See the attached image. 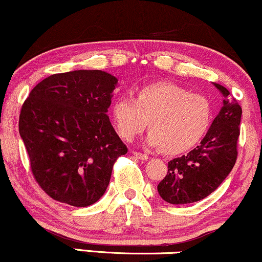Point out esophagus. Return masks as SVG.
Wrapping results in <instances>:
<instances>
[{
  "instance_id": "34e87169",
  "label": "esophagus",
  "mask_w": 262,
  "mask_h": 262,
  "mask_svg": "<svg viewBox=\"0 0 262 262\" xmlns=\"http://www.w3.org/2000/svg\"><path fill=\"white\" fill-rule=\"evenodd\" d=\"M132 154H134V157H136L137 159H141V160H147L148 159L147 154L140 153V151H132Z\"/></svg>"
}]
</instances>
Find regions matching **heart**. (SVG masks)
Listing matches in <instances>:
<instances>
[{
	"label": "heart",
	"mask_w": 262,
	"mask_h": 262,
	"mask_svg": "<svg viewBox=\"0 0 262 262\" xmlns=\"http://www.w3.org/2000/svg\"><path fill=\"white\" fill-rule=\"evenodd\" d=\"M111 116L122 140H134L148 122L150 146L166 156H180L195 148L209 134L214 105L204 95L177 83L158 81L140 87L132 101L116 99Z\"/></svg>",
	"instance_id": "1"
}]
</instances>
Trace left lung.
<instances>
[{
    "mask_svg": "<svg viewBox=\"0 0 262 262\" xmlns=\"http://www.w3.org/2000/svg\"><path fill=\"white\" fill-rule=\"evenodd\" d=\"M214 86L224 97V105L209 134L187 156L170 160L166 176L158 185L160 196L170 204H189L206 198L228 176L237 160L242 108L226 87Z\"/></svg>",
    "mask_w": 262,
    "mask_h": 262,
    "instance_id": "1",
    "label": "left lung"
}]
</instances>
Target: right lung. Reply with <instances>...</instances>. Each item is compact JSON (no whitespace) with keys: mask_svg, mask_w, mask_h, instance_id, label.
<instances>
[{"mask_svg":"<svg viewBox=\"0 0 262 262\" xmlns=\"http://www.w3.org/2000/svg\"><path fill=\"white\" fill-rule=\"evenodd\" d=\"M118 79L102 70L54 74L23 103L19 134L32 176L57 202L89 206L101 199L127 147L106 114Z\"/></svg>","mask_w":262,"mask_h":262,"instance_id":"1","label":"right lung"}]
</instances>
